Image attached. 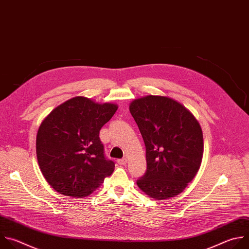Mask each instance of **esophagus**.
<instances>
[{
  "instance_id": "esophagus-1",
  "label": "esophagus",
  "mask_w": 249,
  "mask_h": 249,
  "mask_svg": "<svg viewBox=\"0 0 249 249\" xmlns=\"http://www.w3.org/2000/svg\"><path fill=\"white\" fill-rule=\"evenodd\" d=\"M117 162H118V164H120V165H125L126 162H127V160H126L125 158H122V159H119Z\"/></svg>"
}]
</instances>
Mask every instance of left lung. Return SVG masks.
<instances>
[{"instance_id":"left-lung-1","label":"left lung","mask_w":249,"mask_h":249,"mask_svg":"<svg viewBox=\"0 0 249 249\" xmlns=\"http://www.w3.org/2000/svg\"><path fill=\"white\" fill-rule=\"evenodd\" d=\"M129 111L146 149L147 169L136 181L138 187L157 200L179 194L201 164L203 135L199 124L185 107L163 96L136 99Z\"/></svg>"}]
</instances>
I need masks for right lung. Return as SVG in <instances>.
I'll return each mask as SVG.
<instances>
[{"label": "right lung", "instance_id": "add662e5", "mask_svg": "<svg viewBox=\"0 0 249 249\" xmlns=\"http://www.w3.org/2000/svg\"><path fill=\"white\" fill-rule=\"evenodd\" d=\"M117 109L78 96L42 122L36 137L37 160L44 178L59 193L87 196L112 175L115 162L106 157L99 133Z\"/></svg>", "mask_w": 249, "mask_h": 249}]
</instances>
